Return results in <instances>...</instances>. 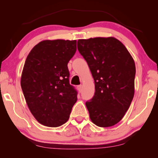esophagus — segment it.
Wrapping results in <instances>:
<instances>
[{"label":"esophagus","mask_w":158,"mask_h":158,"mask_svg":"<svg viewBox=\"0 0 158 158\" xmlns=\"http://www.w3.org/2000/svg\"><path fill=\"white\" fill-rule=\"evenodd\" d=\"M82 88H83V86H82V85H77V89H78V90L80 92H81L82 90Z\"/></svg>","instance_id":"esophagus-1"}]
</instances>
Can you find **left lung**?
Listing matches in <instances>:
<instances>
[{
  "mask_svg": "<svg viewBox=\"0 0 158 158\" xmlns=\"http://www.w3.org/2000/svg\"><path fill=\"white\" fill-rule=\"evenodd\" d=\"M95 82V94L85 106L93 123L100 127L117 124L135 94V64L119 40L96 37L77 41Z\"/></svg>",
  "mask_w": 158,
  "mask_h": 158,
  "instance_id": "obj_1",
  "label": "left lung"
}]
</instances>
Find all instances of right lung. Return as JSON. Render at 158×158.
I'll return each instance as SVG.
<instances>
[{
	"mask_svg": "<svg viewBox=\"0 0 158 158\" xmlns=\"http://www.w3.org/2000/svg\"><path fill=\"white\" fill-rule=\"evenodd\" d=\"M76 49V40H44L34 46L26 60L21 89L32 115L44 126L64 124L77 101L68 68Z\"/></svg>",
	"mask_w": 158,
	"mask_h": 158,
	"instance_id": "1",
	"label": "right lung"
}]
</instances>
